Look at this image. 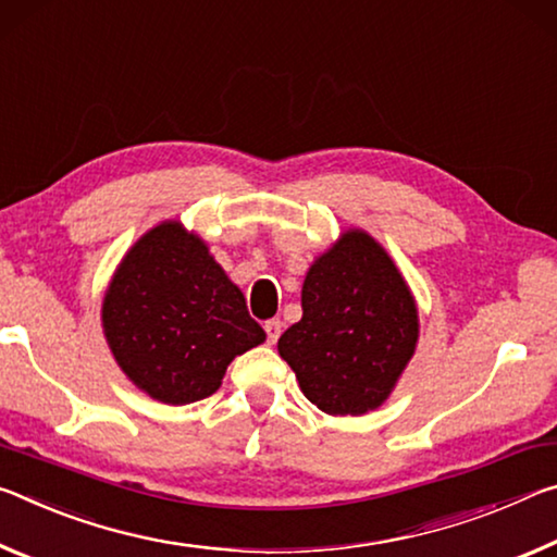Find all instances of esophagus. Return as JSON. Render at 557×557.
Wrapping results in <instances>:
<instances>
[{"label": "esophagus", "mask_w": 557, "mask_h": 557, "mask_svg": "<svg viewBox=\"0 0 557 557\" xmlns=\"http://www.w3.org/2000/svg\"><path fill=\"white\" fill-rule=\"evenodd\" d=\"M281 327H284V323H281L278 318H271V321L263 323V331H267V338H269V343H271V345L278 341V335H281Z\"/></svg>", "instance_id": "esophagus-1"}]
</instances>
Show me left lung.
I'll return each mask as SVG.
<instances>
[{
    "instance_id": "obj_1",
    "label": "left lung",
    "mask_w": 557,
    "mask_h": 557,
    "mask_svg": "<svg viewBox=\"0 0 557 557\" xmlns=\"http://www.w3.org/2000/svg\"><path fill=\"white\" fill-rule=\"evenodd\" d=\"M304 318L278 352L311 403L327 414H364L389 397L412 360L419 318L412 290L387 251L360 230L345 232L308 269Z\"/></svg>"
}]
</instances>
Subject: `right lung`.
Masks as SVG:
<instances>
[{"label": "right lung", "mask_w": 557, "mask_h": 557, "mask_svg": "<svg viewBox=\"0 0 557 557\" xmlns=\"http://www.w3.org/2000/svg\"><path fill=\"white\" fill-rule=\"evenodd\" d=\"M103 333L125 375L165 405L214 395L226 364L267 341L242 290L180 222L125 253L103 298Z\"/></svg>", "instance_id": "obj_1"}]
</instances>
